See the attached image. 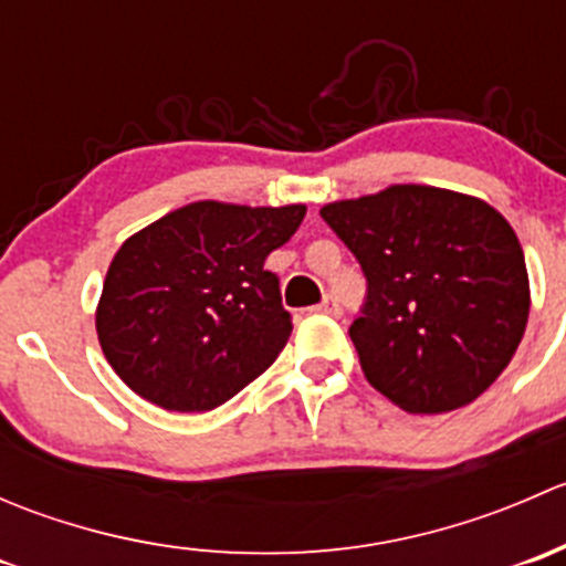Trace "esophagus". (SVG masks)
Here are the masks:
<instances>
[{"mask_svg":"<svg viewBox=\"0 0 566 566\" xmlns=\"http://www.w3.org/2000/svg\"><path fill=\"white\" fill-rule=\"evenodd\" d=\"M315 312H319V315H331V317H339V315H342L339 304H336L334 298H325V301H319V304L315 306Z\"/></svg>","mask_w":566,"mask_h":566,"instance_id":"34e87169","label":"esophagus"}]
</instances>
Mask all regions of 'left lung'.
I'll list each match as a JSON object with an SVG mask.
<instances>
[{"mask_svg":"<svg viewBox=\"0 0 566 566\" xmlns=\"http://www.w3.org/2000/svg\"><path fill=\"white\" fill-rule=\"evenodd\" d=\"M367 276L364 378L408 413L473 402L515 356L531 287L510 221L471 193L397 182L319 208Z\"/></svg>","mask_w":566,"mask_h":566,"instance_id":"left-lung-1","label":"left lung"}]
</instances>
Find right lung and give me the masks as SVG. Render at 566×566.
<instances>
[{"label":"right lung","instance_id":"right-lung-1","mask_svg":"<svg viewBox=\"0 0 566 566\" xmlns=\"http://www.w3.org/2000/svg\"><path fill=\"white\" fill-rule=\"evenodd\" d=\"M306 205H182L125 238L95 306L101 350L128 389L180 413L213 410L287 345L293 331L265 256Z\"/></svg>","mask_w":566,"mask_h":566}]
</instances>
